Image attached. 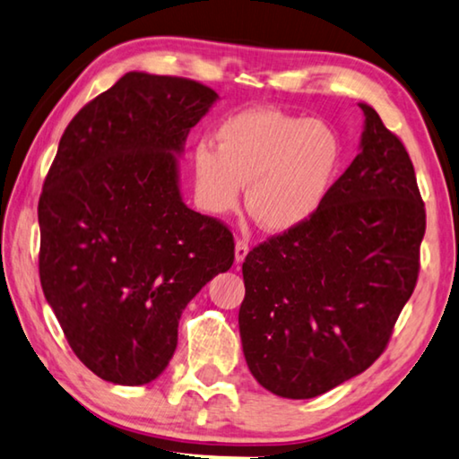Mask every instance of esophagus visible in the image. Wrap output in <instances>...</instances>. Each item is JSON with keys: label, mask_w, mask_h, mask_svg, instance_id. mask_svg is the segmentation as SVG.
<instances>
[{"label": "esophagus", "mask_w": 459, "mask_h": 459, "mask_svg": "<svg viewBox=\"0 0 459 459\" xmlns=\"http://www.w3.org/2000/svg\"><path fill=\"white\" fill-rule=\"evenodd\" d=\"M247 255H248V243L243 238H238L237 245H235V261H237V264L243 263Z\"/></svg>", "instance_id": "34e87169"}]
</instances>
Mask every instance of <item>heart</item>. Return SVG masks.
<instances>
[{
  "label": "heart",
  "mask_w": 459,
  "mask_h": 459,
  "mask_svg": "<svg viewBox=\"0 0 459 459\" xmlns=\"http://www.w3.org/2000/svg\"><path fill=\"white\" fill-rule=\"evenodd\" d=\"M343 162L339 132L323 120L279 110L238 112L216 128V146L201 140L190 154L195 196L206 214L247 206L271 232L301 227L327 201Z\"/></svg>",
  "instance_id": "b5f03b06"
}]
</instances>
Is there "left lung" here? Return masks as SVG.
I'll use <instances>...</instances> for the list:
<instances>
[{
    "mask_svg": "<svg viewBox=\"0 0 459 459\" xmlns=\"http://www.w3.org/2000/svg\"><path fill=\"white\" fill-rule=\"evenodd\" d=\"M365 114L359 154L301 227L243 263V353L271 394L311 399L383 353L420 273L426 208L405 146Z\"/></svg>",
    "mask_w": 459,
    "mask_h": 459,
    "instance_id": "8db88e82",
    "label": "left lung"
}]
</instances>
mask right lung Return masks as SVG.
<instances>
[{
    "label": "right lung",
    "instance_id": "obj_1",
    "mask_svg": "<svg viewBox=\"0 0 459 459\" xmlns=\"http://www.w3.org/2000/svg\"><path fill=\"white\" fill-rule=\"evenodd\" d=\"M219 100L128 72L74 116L38 204L39 281L72 351L116 385L160 375L185 307L230 269V230L182 201L178 156Z\"/></svg>",
    "mask_w": 459,
    "mask_h": 459
}]
</instances>
